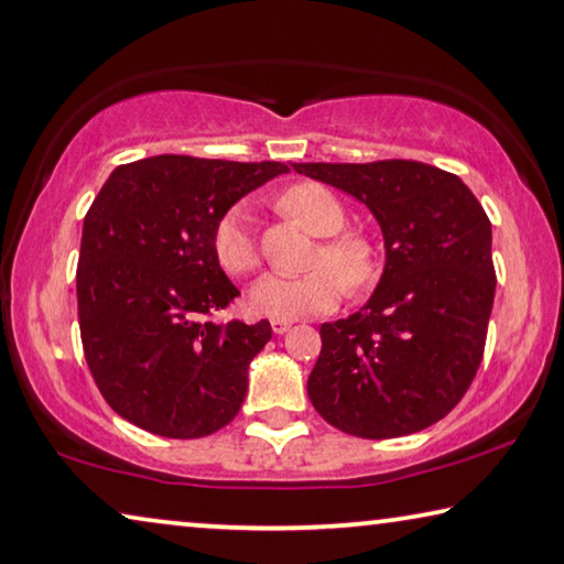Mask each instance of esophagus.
I'll list each match as a JSON object with an SVG mask.
<instances>
[{"instance_id": "1", "label": "esophagus", "mask_w": 564, "mask_h": 564, "mask_svg": "<svg viewBox=\"0 0 564 564\" xmlns=\"http://www.w3.org/2000/svg\"><path fill=\"white\" fill-rule=\"evenodd\" d=\"M271 328H273V334L283 336L285 330L291 328V321H285V318H273V321H271Z\"/></svg>"}]
</instances>
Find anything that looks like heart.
<instances>
[{
	"mask_svg": "<svg viewBox=\"0 0 564 564\" xmlns=\"http://www.w3.org/2000/svg\"><path fill=\"white\" fill-rule=\"evenodd\" d=\"M279 210L311 236L324 238L314 256L316 268L303 275L268 273L248 291V306L268 318H299L334 308L344 296L366 291L379 279V250L364 234H338L346 226L341 200L318 183H296L279 195ZM218 263L228 273L256 271L258 246L243 208H230L213 236Z\"/></svg>",
	"mask_w": 564,
	"mask_h": 564,
	"instance_id": "b5f03b06",
	"label": "heart"
}]
</instances>
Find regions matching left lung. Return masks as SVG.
I'll use <instances>...</instances> for the list:
<instances>
[{"mask_svg":"<svg viewBox=\"0 0 564 564\" xmlns=\"http://www.w3.org/2000/svg\"><path fill=\"white\" fill-rule=\"evenodd\" d=\"M293 170L361 200L387 248L371 299L321 324L311 404L361 440L422 432L459 404L485 354L497 285L487 213L457 175L416 160Z\"/></svg>","mask_w":564,"mask_h":564,"instance_id":"left-lung-1","label":"left lung"}]
</instances>
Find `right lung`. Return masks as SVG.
<instances>
[{
	"instance_id": "right-lung-1",
	"label": "right lung",
	"mask_w": 564,
	"mask_h": 564,
	"mask_svg": "<svg viewBox=\"0 0 564 564\" xmlns=\"http://www.w3.org/2000/svg\"><path fill=\"white\" fill-rule=\"evenodd\" d=\"M283 163L155 155L115 167L89 205L77 314L93 379L115 414L167 440L234 422L271 324H213L240 296L218 263V220Z\"/></svg>"
}]
</instances>
